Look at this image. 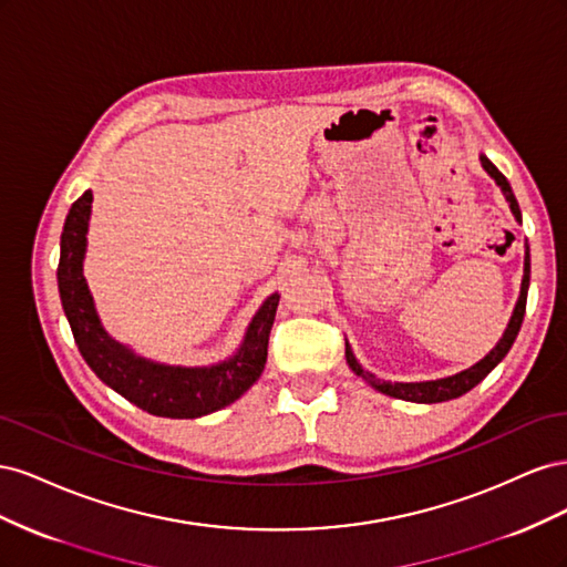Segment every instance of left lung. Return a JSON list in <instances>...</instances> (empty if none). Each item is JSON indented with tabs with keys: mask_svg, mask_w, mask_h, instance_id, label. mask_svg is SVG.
I'll use <instances>...</instances> for the list:
<instances>
[{
	"mask_svg": "<svg viewBox=\"0 0 567 567\" xmlns=\"http://www.w3.org/2000/svg\"><path fill=\"white\" fill-rule=\"evenodd\" d=\"M480 163H483L485 173L496 182V186L502 188L504 198L508 200V208L516 217V221H523L520 208H518V200L511 192V184L508 179L499 173V169L494 167V163L485 156V153H480ZM527 288H529V246L525 244V267H523V281H520V296L516 307H513V315L508 319V326L504 336L499 338V342L489 350V354H485L480 359L477 364L463 369L454 375H444V379H435V381H421V383H392V381H383L379 375L367 371L362 364L357 362V357L350 348V342L346 340V359L350 369L359 375V379H364L373 390H379L383 394H390L394 400H404V402H419V404H435V402H447V400H456L461 394H466L468 390H473L480 381L485 379V375L502 362V359L508 354L513 340H516L518 331H520V323L525 317V305H527Z\"/></svg>",
	"mask_w": 567,
	"mask_h": 567,
	"instance_id": "8db88e82",
	"label": "left lung"
}]
</instances>
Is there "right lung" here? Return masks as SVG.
<instances>
[{"instance_id": "1", "label": "right lung", "mask_w": 567, "mask_h": 567, "mask_svg": "<svg viewBox=\"0 0 567 567\" xmlns=\"http://www.w3.org/2000/svg\"><path fill=\"white\" fill-rule=\"evenodd\" d=\"M90 215L92 192H84L68 210L56 271L63 312L84 362L109 388L153 416L198 419L241 398L265 371L269 331L281 296L271 293L260 305L248 323L244 342L225 362L210 367L153 362L109 336L96 315L94 298L82 274Z\"/></svg>"}]
</instances>
